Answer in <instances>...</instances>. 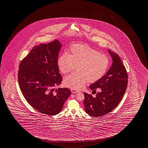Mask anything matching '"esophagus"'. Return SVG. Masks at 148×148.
Returning <instances> with one entry per match:
<instances>
[{"instance_id": "34e87169", "label": "esophagus", "mask_w": 148, "mask_h": 148, "mask_svg": "<svg viewBox=\"0 0 148 148\" xmlns=\"http://www.w3.org/2000/svg\"><path fill=\"white\" fill-rule=\"evenodd\" d=\"M71 92L73 93V94H76V93L78 92V91L76 90H75V89H71Z\"/></svg>"}]
</instances>
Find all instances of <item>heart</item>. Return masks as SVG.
<instances>
[{"mask_svg": "<svg viewBox=\"0 0 148 148\" xmlns=\"http://www.w3.org/2000/svg\"><path fill=\"white\" fill-rule=\"evenodd\" d=\"M109 65L107 56L86 45H74L59 57L58 66L63 74L71 72L76 66L77 72L64 78V84L70 88L79 90L83 88L87 80L93 83L105 74Z\"/></svg>", "mask_w": 148, "mask_h": 148, "instance_id": "b5f03b06", "label": "heart"}]
</instances>
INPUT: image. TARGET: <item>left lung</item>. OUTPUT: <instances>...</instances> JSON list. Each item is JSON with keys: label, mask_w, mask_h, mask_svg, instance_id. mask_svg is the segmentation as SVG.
Here are the masks:
<instances>
[{"label": "left lung", "mask_w": 148, "mask_h": 148, "mask_svg": "<svg viewBox=\"0 0 148 148\" xmlns=\"http://www.w3.org/2000/svg\"><path fill=\"white\" fill-rule=\"evenodd\" d=\"M108 52L112 58V66L105 75L89 87L93 91L99 88L100 92L95 97L84 93L85 110L94 117L103 116L114 109L121 101L128 84V75L119 56L110 50Z\"/></svg>", "instance_id": "obj_1"}]
</instances>
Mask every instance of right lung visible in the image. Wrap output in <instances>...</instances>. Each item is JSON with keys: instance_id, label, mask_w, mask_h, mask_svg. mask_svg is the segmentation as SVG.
<instances>
[{"instance_id": "add662e5", "label": "right lung", "mask_w": 148, "mask_h": 148, "mask_svg": "<svg viewBox=\"0 0 148 148\" xmlns=\"http://www.w3.org/2000/svg\"><path fill=\"white\" fill-rule=\"evenodd\" d=\"M62 45L56 40L34 47L19 67L20 88L26 101L38 111L50 116L61 111L71 93L67 88H54L62 81L58 66Z\"/></svg>"}]
</instances>
